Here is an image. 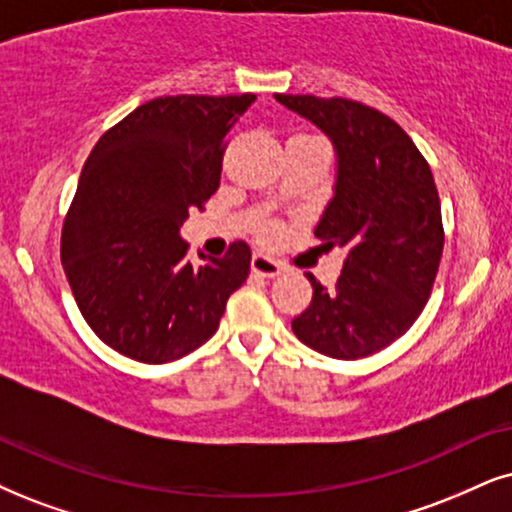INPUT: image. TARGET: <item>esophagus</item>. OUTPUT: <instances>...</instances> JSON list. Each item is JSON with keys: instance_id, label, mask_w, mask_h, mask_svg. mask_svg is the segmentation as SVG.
<instances>
[{"instance_id": "obj_1", "label": "esophagus", "mask_w": 512, "mask_h": 512, "mask_svg": "<svg viewBox=\"0 0 512 512\" xmlns=\"http://www.w3.org/2000/svg\"><path fill=\"white\" fill-rule=\"evenodd\" d=\"M250 267L257 276H264V278H274L283 271L281 264H278L276 260H271V257H267V255H262V252H255V255H252Z\"/></svg>"}]
</instances>
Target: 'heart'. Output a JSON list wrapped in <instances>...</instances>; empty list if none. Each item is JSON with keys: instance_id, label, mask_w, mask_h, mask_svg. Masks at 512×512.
<instances>
[{"instance_id": "b5f03b06", "label": "heart", "mask_w": 512, "mask_h": 512, "mask_svg": "<svg viewBox=\"0 0 512 512\" xmlns=\"http://www.w3.org/2000/svg\"><path fill=\"white\" fill-rule=\"evenodd\" d=\"M276 236H278V226H269V229L264 231V238H269V241H271V238H276Z\"/></svg>"}]
</instances>
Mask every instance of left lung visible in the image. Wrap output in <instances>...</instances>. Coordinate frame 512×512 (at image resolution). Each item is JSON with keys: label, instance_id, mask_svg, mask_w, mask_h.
Returning a JSON list of instances; mask_svg holds the SVG:
<instances>
[{"label": "left lung", "instance_id": "obj_1", "mask_svg": "<svg viewBox=\"0 0 512 512\" xmlns=\"http://www.w3.org/2000/svg\"><path fill=\"white\" fill-rule=\"evenodd\" d=\"M276 101L333 139L338 181L314 236L347 250L333 290L307 274L314 295L293 333L326 357H371L409 331L435 286L444 250L435 177L409 134L371 106L312 94Z\"/></svg>", "mask_w": 512, "mask_h": 512}]
</instances>
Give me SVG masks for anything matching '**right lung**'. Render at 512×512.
I'll return each mask as SVG.
<instances>
[{"label": "right lung", "mask_w": 512, "mask_h": 512, "mask_svg": "<svg viewBox=\"0 0 512 512\" xmlns=\"http://www.w3.org/2000/svg\"><path fill=\"white\" fill-rule=\"evenodd\" d=\"M255 94L158 96L89 153L61 231V262L89 328L125 357L167 364L208 342L250 274V248L186 260L191 210L219 189L226 137Z\"/></svg>", "instance_id": "obj_1"}]
</instances>
